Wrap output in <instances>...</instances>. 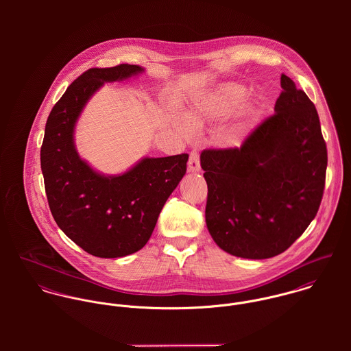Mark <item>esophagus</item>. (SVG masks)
<instances>
[{
    "instance_id": "34e87169",
    "label": "esophagus",
    "mask_w": 351,
    "mask_h": 351,
    "mask_svg": "<svg viewBox=\"0 0 351 351\" xmlns=\"http://www.w3.org/2000/svg\"><path fill=\"white\" fill-rule=\"evenodd\" d=\"M188 171H191V173H199L200 171V158H199V154L196 151H193L189 156Z\"/></svg>"
}]
</instances>
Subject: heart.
<instances>
[{"instance_id": "obj_1", "label": "heart", "mask_w": 351, "mask_h": 351, "mask_svg": "<svg viewBox=\"0 0 351 351\" xmlns=\"http://www.w3.org/2000/svg\"><path fill=\"white\" fill-rule=\"evenodd\" d=\"M246 93V86L237 82H224L217 85L185 113V125L192 131H197L208 120L228 117L245 99ZM255 113L256 106L254 104H246L242 106L239 116L242 121H249Z\"/></svg>"}]
</instances>
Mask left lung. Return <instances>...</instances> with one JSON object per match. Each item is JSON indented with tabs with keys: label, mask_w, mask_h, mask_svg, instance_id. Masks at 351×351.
Wrapping results in <instances>:
<instances>
[{
	"label": "left lung",
	"mask_w": 351,
	"mask_h": 351,
	"mask_svg": "<svg viewBox=\"0 0 351 351\" xmlns=\"http://www.w3.org/2000/svg\"><path fill=\"white\" fill-rule=\"evenodd\" d=\"M274 114L241 149L204 150L205 221L221 250L276 256L315 219L323 197L327 147L313 102L285 74Z\"/></svg>",
	"instance_id": "obj_1"
}]
</instances>
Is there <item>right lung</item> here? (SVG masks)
Here are the masks:
<instances>
[{"instance_id": "obj_1", "label": "right lung", "mask_w": 351, "mask_h": 351, "mask_svg": "<svg viewBox=\"0 0 351 351\" xmlns=\"http://www.w3.org/2000/svg\"><path fill=\"white\" fill-rule=\"evenodd\" d=\"M145 73L136 64L90 69L58 101L46 123L40 165L51 213L58 227L81 249L100 258L141 250L158 216L186 173L189 155L145 156L121 174H102L75 147L77 121L106 82Z\"/></svg>"}]
</instances>
